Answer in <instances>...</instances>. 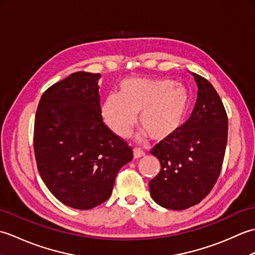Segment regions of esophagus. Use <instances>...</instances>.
<instances>
[{"mask_svg":"<svg viewBox=\"0 0 255 255\" xmlns=\"http://www.w3.org/2000/svg\"><path fill=\"white\" fill-rule=\"evenodd\" d=\"M144 155H145V153L143 152L141 149H139V148H134L133 149V158L134 159L142 158V156H144Z\"/></svg>","mask_w":255,"mask_h":255,"instance_id":"34e87169","label":"esophagus"}]
</instances>
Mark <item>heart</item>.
I'll return each instance as SVG.
<instances>
[{
    "label": "heart",
    "mask_w": 255,
    "mask_h": 255,
    "mask_svg": "<svg viewBox=\"0 0 255 255\" xmlns=\"http://www.w3.org/2000/svg\"><path fill=\"white\" fill-rule=\"evenodd\" d=\"M191 97L185 86L163 79H127L119 94L106 96L102 116L113 132L127 137L137 122L154 140H165L186 121Z\"/></svg>",
    "instance_id": "b5f03b06"
}]
</instances>
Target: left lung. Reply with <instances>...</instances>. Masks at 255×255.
I'll return each mask as SVG.
<instances>
[{
  "mask_svg": "<svg viewBox=\"0 0 255 255\" xmlns=\"http://www.w3.org/2000/svg\"><path fill=\"white\" fill-rule=\"evenodd\" d=\"M198 96L194 111L174 136L150 151L159 159V174L149 182L153 200L182 210L207 196L220 175L228 140V116L217 91L194 73Z\"/></svg>",
  "mask_w": 255,
  "mask_h": 255,
  "instance_id": "8db88e82",
  "label": "left lung"
}]
</instances>
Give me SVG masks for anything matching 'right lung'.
<instances>
[{"instance_id":"1","label":"right lung","mask_w":255,"mask_h":255,"mask_svg":"<svg viewBox=\"0 0 255 255\" xmlns=\"http://www.w3.org/2000/svg\"><path fill=\"white\" fill-rule=\"evenodd\" d=\"M100 73L75 72L52 84L37 107L34 151L42 181L53 196L75 209L110 198L118 171L132 149L103 122Z\"/></svg>"}]
</instances>
